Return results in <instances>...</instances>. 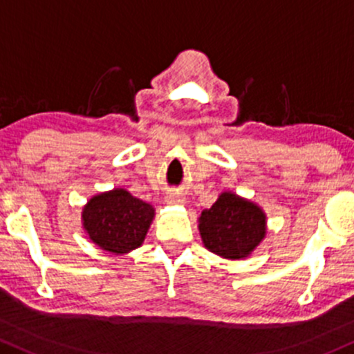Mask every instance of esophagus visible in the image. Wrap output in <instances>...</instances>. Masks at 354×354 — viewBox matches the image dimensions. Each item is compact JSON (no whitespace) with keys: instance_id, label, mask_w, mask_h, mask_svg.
<instances>
[{"instance_id":"1","label":"esophagus","mask_w":354,"mask_h":354,"mask_svg":"<svg viewBox=\"0 0 354 354\" xmlns=\"http://www.w3.org/2000/svg\"><path fill=\"white\" fill-rule=\"evenodd\" d=\"M165 201H167V204H184L185 203V196H184V194H180V192L172 191V192L167 194Z\"/></svg>"}]
</instances>
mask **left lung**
<instances>
[{"instance_id":"1","label":"left lung","mask_w":354,"mask_h":354,"mask_svg":"<svg viewBox=\"0 0 354 354\" xmlns=\"http://www.w3.org/2000/svg\"><path fill=\"white\" fill-rule=\"evenodd\" d=\"M199 231L209 252L230 260L248 257L260 245L267 231V218L257 204L223 192L214 204L204 209Z\"/></svg>"}]
</instances>
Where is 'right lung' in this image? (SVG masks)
Listing matches in <instances>:
<instances>
[{
    "label": "right lung",
    "mask_w": 354,
    "mask_h": 354,
    "mask_svg": "<svg viewBox=\"0 0 354 354\" xmlns=\"http://www.w3.org/2000/svg\"><path fill=\"white\" fill-rule=\"evenodd\" d=\"M153 207L124 189L94 196L82 211L84 230L101 250L128 253L138 248L153 219Z\"/></svg>",
    "instance_id": "obj_1"
}]
</instances>
